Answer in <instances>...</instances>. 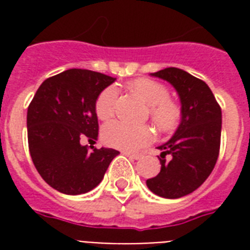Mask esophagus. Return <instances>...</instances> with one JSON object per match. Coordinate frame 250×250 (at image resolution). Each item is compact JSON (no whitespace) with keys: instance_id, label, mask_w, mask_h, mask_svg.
Returning a JSON list of instances; mask_svg holds the SVG:
<instances>
[{"instance_id":"1","label":"esophagus","mask_w":250,"mask_h":250,"mask_svg":"<svg viewBox=\"0 0 250 250\" xmlns=\"http://www.w3.org/2000/svg\"><path fill=\"white\" fill-rule=\"evenodd\" d=\"M123 154L127 157H129V158H132V160H140L141 158V154H133V153H129V152H123Z\"/></svg>"}]
</instances>
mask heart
<instances>
[{
  "label": "heart",
  "instance_id": "1",
  "mask_svg": "<svg viewBox=\"0 0 250 250\" xmlns=\"http://www.w3.org/2000/svg\"><path fill=\"white\" fill-rule=\"evenodd\" d=\"M131 88L150 106L153 121L161 128L174 127L179 119V109L168 100V90L161 83L150 79H136L131 82ZM118 88L110 85L102 90L96 101V114L102 121H107L114 115ZM102 139L113 148L135 152L152 143L153 132L146 125H131L125 122H111L102 131Z\"/></svg>",
  "mask_w": 250,
  "mask_h": 250
}]
</instances>
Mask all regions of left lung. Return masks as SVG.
<instances>
[{
    "label": "left lung",
    "mask_w": 250,
    "mask_h": 250,
    "mask_svg": "<svg viewBox=\"0 0 250 250\" xmlns=\"http://www.w3.org/2000/svg\"><path fill=\"white\" fill-rule=\"evenodd\" d=\"M150 75L174 86L182 118L172 137L158 146L161 171L146 186L160 197L180 198L197 189L217 164L222 110L209 85L184 70L168 67Z\"/></svg>",
    "instance_id": "obj_1"
}]
</instances>
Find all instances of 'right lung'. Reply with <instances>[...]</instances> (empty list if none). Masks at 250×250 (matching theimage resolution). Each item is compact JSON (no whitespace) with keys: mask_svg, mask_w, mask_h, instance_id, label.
<instances>
[{"mask_svg":"<svg viewBox=\"0 0 250 250\" xmlns=\"http://www.w3.org/2000/svg\"><path fill=\"white\" fill-rule=\"evenodd\" d=\"M115 78L71 68L39 86L27 111L28 148L41 178L61 193L83 194L101 183L110 162L119 154L93 148L82 140H97L96 101Z\"/></svg>","mask_w":250,"mask_h":250,"instance_id":"add662e5","label":"right lung"}]
</instances>
